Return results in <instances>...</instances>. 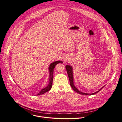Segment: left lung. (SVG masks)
<instances>
[{
    "instance_id": "left-lung-1",
    "label": "left lung",
    "mask_w": 122,
    "mask_h": 122,
    "mask_svg": "<svg viewBox=\"0 0 122 122\" xmlns=\"http://www.w3.org/2000/svg\"><path fill=\"white\" fill-rule=\"evenodd\" d=\"M66 69L67 70V72L69 76V81H70V86L72 87V88L73 89V90L75 91L76 92H78L79 94H82V95H93L95 94L96 93H97V92H98L100 91L101 90V89L103 88L104 86H102V88H101L99 91H97V92L92 93H84L82 92H80L79 90H78V89L76 88L75 86L74 85V77H73V68L71 66H70L69 65H67L66 66Z\"/></svg>"
}]
</instances>
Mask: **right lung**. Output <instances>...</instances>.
<instances>
[{
    "label": "right lung",
    "instance_id": "obj_1",
    "mask_svg": "<svg viewBox=\"0 0 122 122\" xmlns=\"http://www.w3.org/2000/svg\"><path fill=\"white\" fill-rule=\"evenodd\" d=\"M58 63H63V62L61 61H56L52 63H51L49 66V83L47 85V86L44 88L42 89L41 91V92L38 93L36 95H41L46 92H48L50 91L51 87H52V81L53 79V71L54 69L56 66V65Z\"/></svg>",
    "mask_w": 122,
    "mask_h": 122
}]
</instances>
